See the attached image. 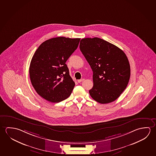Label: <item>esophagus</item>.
Returning a JSON list of instances; mask_svg holds the SVG:
<instances>
[{"label": "esophagus", "instance_id": "34e87169", "mask_svg": "<svg viewBox=\"0 0 156 156\" xmlns=\"http://www.w3.org/2000/svg\"><path fill=\"white\" fill-rule=\"evenodd\" d=\"M84 79H79V80H78V83H81L83 81H84Z\"/></svg>", "mask_w": 156, "mask_h": 156}]
</instances>
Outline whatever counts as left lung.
I'll return each instance as SVG.
<instances>
[{
	"label": "left lung",
	"instance_id": "obj_1",
	"mask_svg": "<svg viewBox=\"0 0 156 156\" xmlns=\"http://www.w3.org/2000/svg\"><path fill=\"white\" fill-rule=\"evenodd\" d=\"M79 48L93 71L94 86L89 94L101 104L119 97L130 78L127 57L117 46L98 37L83 38Z\"/></svg>",
	"mask_w": 156,
	"mask_h": 156
}]
</instances>
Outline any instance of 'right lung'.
<instances>
[{
	"mask_svg": "<svg viewBox=\"0 0 156 156\" xmlns=\"http://www.w3.org/2000/svg\"><path fill=\"white\" fill-rule=\"evenodd\" d=\"M80 38L58 37L44 42L34 54L29 67L31 84L36 92L51 102L69 97L75 83L66 62L77 48Z\"/></svg>",
	"mask_w": 156,
	"mask_h": 156,
	"instance_id": "1",
	"label": "right lung"
}]
</instances>
